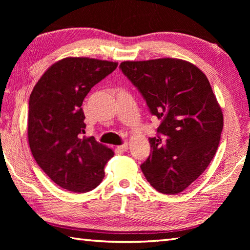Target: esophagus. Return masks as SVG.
Instances as JSON below:
<instances>
[{
	"mask_svg": "<svg viewBox=\"0 0 250 250\" xmlns=\"http://www.w3.org/2000/svg\"><path fill=\"white\" fill-rule=\"evenodd\" d=\"M117 149H118L119 151H126V150H128V144L125 143V144L117 146Z\"/></svg>",
	"mask_w": 250,
	"mask_h": 250,
	"instance_id": "obj_1",
	"label": "esophagus"
}]
</instances>
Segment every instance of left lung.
Instances as JSON below:
<instances>
[{
	"label": "left lung",
	"mask_w": 250,
	"mask_h": 250,
	"mask_svg": "<svg viewBox=\"0 0 250 250\" xmlns=\"http://www.w3.org/2000/svg\"><path fill=\"white\" fill-rule=\"evenodd\" d=\"M120 68L160 120L142 172L159 192H182L209 166L224 128L208 79L198 66L175 58L124 61Z\"/></svg>",
	"instance_id": "8db88e82"
}]
</instances>
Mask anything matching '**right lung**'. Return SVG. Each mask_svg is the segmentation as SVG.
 I'll return each instance as SVG.
<instances>
[{"label": "right lung", "mask_w": 250, "mask_h": 250, "mask_svg": "<svg viewBox=\"0 0 250 250\" xmlns=\"http://www.w3.org/2000/svg\"><path fill=\"white\" fill-rule=\"evenodd\" d=\"M118 63L67 57L48 67L29 101L28 140L36 163L59 187L83 193L97 188L114 151L87 137L83 101Z\"/></svg>", "instance_id": "obj_1"}]
</instances>
